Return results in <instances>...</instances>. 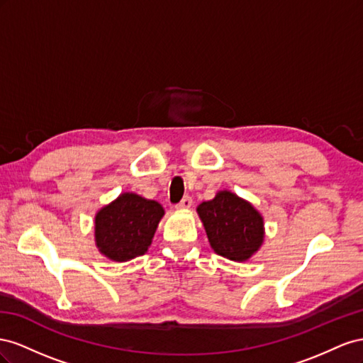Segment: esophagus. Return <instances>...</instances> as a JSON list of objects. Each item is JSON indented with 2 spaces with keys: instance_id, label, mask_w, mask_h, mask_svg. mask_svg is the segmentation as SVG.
<instances>
[{
  "instance_id": "34e87169",
  "label": "esophagus",
  "mask_w": 363,
  "mask_h": 363,
  "mask_svg": "<svg viewBox=\"0 0 363 363\" xmlns=\"http://www.w3.org/2000/svg\"><path fill=\"white\" fill-rule=\"evenodd\" d=\"M191 205H193V199L190 198V196H184V199L179 202L178 208H181V210H189Z\"/></svg>"
}]
</instances>
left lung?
<instances>
[{"label": "left lung", "instance_id": "obj_1", "mask_svg": "<svg viewBox=\"0 0 363 363\" xmlns=\"http://www.w3.org/2000/svg\"><path fill=\"white\" fill-rule=\"evenodd\" d=\"M217 255L247 262L264 242V219L255 206L230 190L217 191L196 208Z\"/></svg>", "mask_w": 363, "mask_h": 363}]
</instances>
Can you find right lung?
Masks as SVG:
<instances>
[{"label":"right lung","mask_w":363,"mask_h":363,"mask_svg":"<svg viewBox=\"0 0 363 363\" xmlns=\"http://www.w3.org/2000/svg\"><path fill=\"white\" fill-rule=\"evenodd\" d=\"M164 216L162 205L124 191L101 206L94 217V242L112 262H129L146 254Z\"/></svg>","instance_id":"right-lung-1"}]
</instances>
